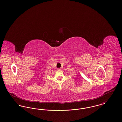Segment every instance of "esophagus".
<instances>
[{"mask_svg": "<svg viewBox=\"0 0 122 122\" xmlns=\"http://www.w3.org/2000/svg\"><path fill=\"white\" fill-rule=\"evenodd\" d=\"M57 70H58V71H59V70H61V69H60V68H58V69H57Z\"/></svg>", "mask_w": 122, "mask_h": 122, "instance_id": "1", "label": "esophagus"}]
</instances>
